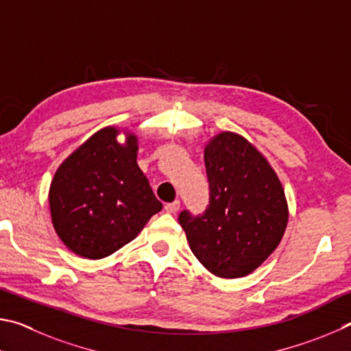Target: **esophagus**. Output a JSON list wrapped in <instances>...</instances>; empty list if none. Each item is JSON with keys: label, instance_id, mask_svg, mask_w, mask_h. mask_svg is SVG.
<instances>
[{"label": "esophagus", "instance_id": "obj_1", "mask_svg": "<svg viewBox=\"0 0 351 351\" xmlns=\"http://www.w3.org/2000/svg\"><path fill=\"white\" fill-rule=\"evenodd\" d=\"M165 210H166V213H169V214H176L177 211L180 210V202L176 200V202H172V204H166Z\"/></svg>", "mask_w": 351, "mask_h": 351}]
</instances>
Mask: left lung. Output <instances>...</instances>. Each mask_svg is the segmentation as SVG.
Masks as SVG:
<instances>
[{"label": "left lung", "mask_w": 351, "mask_h": 351, "mask_svg": "<svg viewBox=\"0 0 351 351\" xmlns=\"http://www.w3.org/2000/svg\"><path fill=\"white\" fill-rule=\"evenodd\" d=\"M210 205L202 216L182 211L189 248L208 271L236 279L253 273L278 248L288 223L282 183L268 160L236 132L205 145Z\"/></svg>", "instance_id": "left-lung-1"}]
</instances>
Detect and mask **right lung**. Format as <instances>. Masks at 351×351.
<instances>
[{"label":"right lung","mask_w":351,"mask_h":351,"mask_svg":"<svg viewBox=\"0 0 351 351\" xmlns=\"http://www.w3.org/2000/svg\"><path fill=\"white\" fill-rule=\"evenodd\" d=\"M106 126L80 145L55 172L49 188L52 225L67 248L103 259L134 241L163 205L137 165L138 138Z\"/></svg>","instance_id":"add662e5"}]
</instances>
